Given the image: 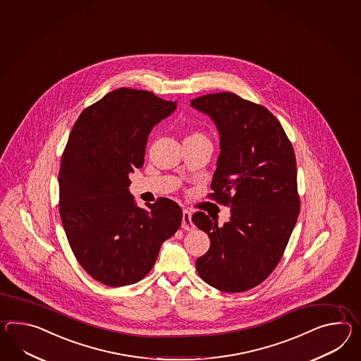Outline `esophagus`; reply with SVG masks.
<instances>
[{"mask_svg": "<svg viewBox=\"0 0 361 361\" xmlns=\"http://www.w3.org/2000/svg\"><path fill=\"white\" fill-rule=\"evenodd\" d=\"M181 227L183 228L186 229V231H192L194 229V223L193 220H192V214L190 212H188V210H184L183 212V221H181Z\"/></svg>", "mask_w": 361, "mask_h": 361, "instance_id": "34e87169", "label": "esophagus"}]
</instances>
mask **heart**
Instances as JSON below:
<instances>
[{"instance_id": "heart-1", "label": "heart", "mask_w": 361, "mask_h": 361, "mask_svg": "<svg viewBox=\"0 0 361 361\" xmlns=\"http://www.w3.org/2000/svg\"><path fill=\"white\" fill-rule=\"evenodd\" d=\"M193 135H201V134H193Z\"/></svg>"}]
</instances>
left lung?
Wrapping results in <instances>:
<instances>
[{
    "mask_svg": "<svg viewBox=\"0 0 361 361\" xmlns=\"http://www.w3.org/2000/svg\"><path fill=\"white\" fill-rule=\"evenodd\" d=\"M219 132L220 154L209 197L231 206L221 227L204 212L194 224L210 238L195 267L207 284L223 292L250 290L279 264L300 212L298 169L281 123L264 106L232 92L190 102Z\"/></svg>",
    "mask_w": 361,
    "mask_h": 361,
    "instance_id": "left-lung-1",
    "label": "left lung"
}]
</instances>
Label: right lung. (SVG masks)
Segmentation results:
<instances>
[{
    "label": "right lung",
    "instance_id": "1",
    "mask_svg": "<svg viewBox=\"0 0 361 361\" xmlns=\"http://www.w3.org/2000/svg\"><path fill=\"white\" fill-rule=\"evenodd\" d=\"M149 91L117 88L74 123L59 172L60 215L71 250L94 279L123 287L145 278L181 226L168 198L137 207L129 173L145 161L149 134L176 111Z\"/></svg>",
    "mask_w": 361,
    "mask_h": 361
}]
</instances>
